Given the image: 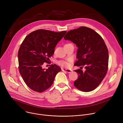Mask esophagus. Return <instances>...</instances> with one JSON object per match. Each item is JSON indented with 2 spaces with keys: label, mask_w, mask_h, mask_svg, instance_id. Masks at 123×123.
<instances>
[{
  "label": "esophagus",
  "mask_w": 123,
  "mask_h": 123,
  "mask_svg": "<svg viewBox=\"0 0 123 123\" xmlns=\"http://www.w3.org/2000/svg\"><path fill=\"white\" fill-rule=\"evenodd\" d=\"M62 70L64 72H66L67 73H71L72 72V70H70V69H65V68H63V69H62Z\"/></svg>",
  "instance_id": "1"
}]
</instances>
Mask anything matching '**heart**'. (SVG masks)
I'll return each instance as SVG.
<instances>
[{"instance_id":"heart-1","label":"heart","mask_w":123,"mask_h":123,"mask_svg":"<svg viewBox=\"0 0 123 123\" xmlns=\"http://www.w3.org/2000/svg\"><path fill=\"white\" fill-rule=\"evenodd\" d=\"M71 62V60L68 61H60L58 62V64L63 67H68L70 66L69 62Z\"/></svg>"}]
</instances>
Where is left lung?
<instances>
[{
	"label": "left lung",
	"mask_w": 123,
	"mask_h": 123,
	"mask_svg": "<svg viewBox=\"0 0 123 123\" xmlns=\"http://www.w3.org/2000/svg\"><path fill=\"white\" fill-rule=\"evenodd\" d=\"M78 48L77 60L74 65L85 66L86 71L74 70L78 74L74 85L85 92L94 90L102 82L106 74L108 65V51L106 44L98 33L85 26L68 31L64 37Z\"/></svg>",
	"instance_id": "1"
}]
</instances>
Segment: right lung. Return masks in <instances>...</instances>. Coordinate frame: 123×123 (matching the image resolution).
<instances>
[{
  "label": "right lung",
  "mask_w": 123,
  "mask_h": 123,
  "mask_svg": "<svg viewBox=\"0 0 123 123\" xmlns=\"http://www.w3.org/2000/svg\"><path fill=\"white\" fill-rule=\"evenodd\" d=\"M66 32L38 29L30 33L22 43L18 52V69L25 82L31 90L37 92L46 90L61 71L56 64H51L48 69H43L42 65L48 62L56 46Z\"/></svg>",
  "instance_id": "1"
}]
</instances>
